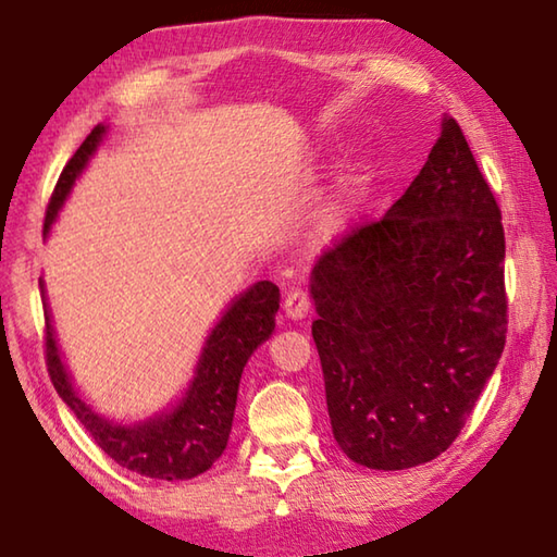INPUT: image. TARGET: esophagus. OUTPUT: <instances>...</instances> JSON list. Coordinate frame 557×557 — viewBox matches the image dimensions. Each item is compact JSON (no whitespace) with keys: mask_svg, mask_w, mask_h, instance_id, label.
<instances>
[{"mask_svg":"<svg viewBox=\"0 0 557 557\" xmlns=\"http://www.w3.org/2000/svg\"><path fill=\"white\" fill-rule=\"evenodd\" d=\"M310 310V298L308 293L302 290H290L285 298V315L293 318V321H302Z\"/></svg>","mask_w":557,"mask_h":557,"instance_id":"34e87169","label":"esophagus"}]
</instances>
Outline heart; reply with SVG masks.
I'll return each mask as SVG.
<instances>
[{
  "label": "heart",
  "mask_w": 557,
  "mask_h": 557,
  "mask_svg": "<svg viewBox=\"0 0 557 557\" xmlns=\"http://www.w3.org/2000/svg\"><path fill=\"white\" fill-rule=\"evenodd\" d=\"M369 175L364 168L351 170V173L341 175L329 190L323 193L321 201L315 206L313 226L315 234L323 239H336V236L346 234L351 224L359 216L361 203L367 198Z\"/></svg>",
  "instance_id": "heart-1"
}]
</instances>
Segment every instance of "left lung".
<instances>
[{
    "label": "left lung",
    "instance_id": "1",
    "mask_svg": "<svg viewBox=\"0 0 557 557\" xmlns=\"http://www.w3.org/2000/svg\"><path fill=\"white\" fill-rule=\"evenodd\" d=\"M310 298L338 448L376 471L438 458L507 336L502 213L456 119L384 219L318 259Z\"/></svg>",
    "mask_w": 557,
    "mask_h": 557
}]
</instances>
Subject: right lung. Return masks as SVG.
<instances>
[{"label": "right lung", "mask_w": 557, "mask_h": 557, "mask_svg": "<svg viewBox=\"0 0 557 557\" xmlns=\"http://www.w3.org/2000/svg\"><path fill=\"white\" fill-rule=\"evenodd\" d=\"M107 124H96L76 154L63 168L46 213V236L58 213L69 201L73 185L107 137ZM42 306H46V351L53 387L73 414L81 420L103 454L119 466L147 479L185 481L209 471L224 454L232 433L236 395L249 356L272 336L274 313L280 308V290L270 280L249 285L228 302L224 313L211 325L201 354H198L188 387L173 405L162 407L143 420H111L81 395L65 364L53 329L46 298V280L40 277Z\"/></svg>", "instance_id": "right-lung-1"}]
</instances>
